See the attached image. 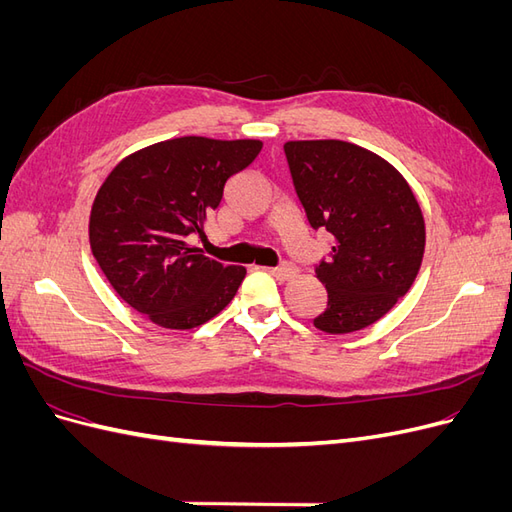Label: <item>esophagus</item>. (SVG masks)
<instances>
[{"mask_svg":"<svg viewBox=\"0 0 512 512\" xmlns=\"http://www.w3.org/2000/svg\"><path fill=\"white\" fill-rule=\"evenodd\" d=\"M269 273L271 275H275L277 280H282V282H286V280H290V277H294L299 273V269L292 265V262H286V265H282V267H275V269H269Z\"/></svg>","mask_w":512,"mask_h":512,"instance_id":"obj_1","label":"esophagus"}]
</instances>
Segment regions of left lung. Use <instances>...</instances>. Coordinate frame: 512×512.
<instances>
[{"instance_id":"8db88e82","label":"left lung","mask_w":512,"mask_h":512,"mask_svg":"<svg viewBox=\"0 0 512 512\" xmlns=\"http://www.w3.org/2000/svg\"><path fill=\"white\" fill-rule=\"evenodd\" d=\"M294 190L314 230L333 237L316 267L327 309L314 327L342 335L389 314L416 280L425 252V220L399 170L346 141H288Z\"/></svg>"}]
</instances>
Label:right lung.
<instances>
[{
  "mask_svg": "<svg viewBox=\"0 0 512 512\" xmlns=\"http://www.w3.org/2000/svg\"><path fill=\"white\" fill-rule=\"evenodd\" d=\"M260 141L170 138L123 158L96 194L89 215L94 258L115 292L164 329H194L235 297L245 267L190 245L220 207L226 181L250 166Z\"/></svg>",
  "mask_w": 512,
  "mask_h": 512,
  "instance_id": "add662e5",
  "label": "right lung"
}]
</instances>
